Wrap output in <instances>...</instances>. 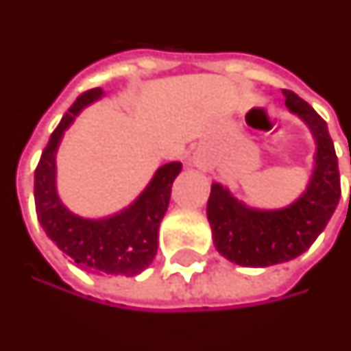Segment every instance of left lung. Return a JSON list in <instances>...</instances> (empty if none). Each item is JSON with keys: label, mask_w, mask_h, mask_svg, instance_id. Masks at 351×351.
Wrapping results in <instances>:
<instances>
[{"label": "left lung", "mask_w": 351, "mask_h": 351, "mask_svg": "<svg viewBox=\"0 0 351 351\" xmlns=\"http://www.w3.org/2000/svg\"><path fill=\"white\" fill-rule=\"evenodd\" d=\"M283 95L289 112L300 117L313 134L312 178L295 203L274 210L251 209L222 184L210 186L207 218L213 241L224 258L239 266L266 268L296 258L325 230L340 199L338 159L327 123L296 93L285 89Z\"/></svg>", "instance_id": "8db88e82"}]
</instances>
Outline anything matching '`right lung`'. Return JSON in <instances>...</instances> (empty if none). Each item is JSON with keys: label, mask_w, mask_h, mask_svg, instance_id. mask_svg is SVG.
Returning <instances> with one entry per match:
<instances>
[{"label": "right lung", "mask_w": 351, "mask_h": 351, "mask_svg": "<svg viewBox=\"0 0 351 351\" xmlns=\"http://www.w3.org/2000/svg\"><path fill=\"white\" fill-rule=\"evenodd\" d=\"M104 90L97 87L80 95L56 127L41 154L34 176V199L41 228L53 243L87 271L110 276H136L146 269L158 252L159 224L171 199V186L182 163H165L156 171L144 192L117 215L83 218L64 207L56 193V150L75 116Z\"/></svg>", "instance_id": "right-lung-1"}]
</instances>
